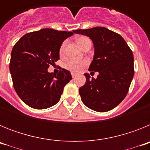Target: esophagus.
Returning <instances> with one entry per match:
<instances>
[{"instance_id": "1", "label": "esophagus", "mask_w": 150, "mask_h": 150, "mask_svg": "<svg viewBox=\"0 0 150 150\" xmlns=\"http://www.w3.org/2000/svg\"><path fill=\"white\" fill-rule=\"evenodd\" d=\"M71 76H72L73 78H74L75 76H76V74H75V73H74V72H72V73H71Z\"/></svg>"}]
</instances>
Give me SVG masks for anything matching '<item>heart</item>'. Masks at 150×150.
Wrapping results in <instances>:
<instances>
[{"mask_svg":"<svg viewBox=\"0 0 150 150\" xmlns=\"http://www.w3.org/2000/svg\"><path fill=\"white\" fill-rule=\"evenodd\" d=\"M76 42L78 43V44L81 46L82 48H84L85 46L90 41V40L88 39L86 37H79V38H76ZM66 42H64L62 44L60 47V50H59V53L60 55H62L64 52V48H65ZM88 60H76V59H71V60L67 61V62L64 64V67L66 69L69 70V71H72L74 73H77L81 71L85 67H86L88 65Z\"/></svg>","mask_w":150,"mask_h":150,"instance_id":"obj_1","label":"heart"}]
</instances>
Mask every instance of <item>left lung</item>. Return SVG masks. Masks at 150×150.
Here are the masks:
<instances>
[{
  "mask_svg": "<svg viewBox=\"0 0 150 150\" xmlns=\"http://www.w3.org/2000/svg\"><path fill=\"white\" fill-rule=\"evenodd\" d=\"M88 36L95 47L89 71L98 72L96 79L85 74L86 82L79 89L83 104L97 112H107L122 101L133 79L134 56L121 36L104 27L74 30ZM94 73V72H93Z\"/></svg>",
  "mask_w": 150,
  "mask_h": 150,
  "instance_id": "1",
  "label": "left lung"
}]
</instances>
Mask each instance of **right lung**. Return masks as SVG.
I'll return each mask as SVG.
<instances>
[{
    "mask_svg": "<svg viewBox=\"0 0 150 150\" xmlns=\"http://www.w3.org/2000/svg\"><path fill=\"white\" fill-rule=\"evenodd\" d=\"M73 34L74 31L43 28L25 34L14 45L10 62L13 87L29 107L46 109L59 101L72 76L64 68L57 74L47 69L59 60L62 43Z\"/></svg>",
    "mask_w": 150,
    "mask_h": 150,
    "instance_id": "obj_1",
    "label": "right lung"
}]
</instances>
